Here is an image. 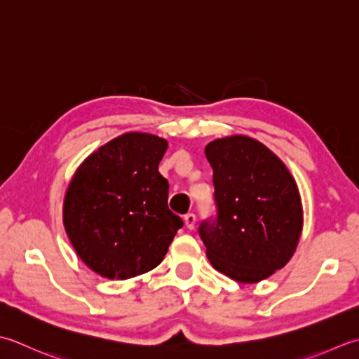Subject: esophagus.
Segmentation results:
<instances>
[{
    "instance_id": "1",
    "label": "esophagus",
    "mask_w": 359,
    "mask_h": 359,
    "mask_svg": "<svg viewBox=\"0 0 359 359\" xmlns=\"http://www.w3.org/2000/svg\"><path fill=\"white\" fill-rule=\"evenodd\" d=\"M184 223L187 226V229H194L196 223V215L192 214V212H189V214L184 215Z\"/></svg>"
}]
</instances>
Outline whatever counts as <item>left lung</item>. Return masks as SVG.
I'll list each match as a JSON object with an SVG mask.
<instances>
[{
	"label": "left lung",
	"instance_id": "8db88e82",
	"mask_svg": "<svg viewBox=\"0 0 359 359\" xmlns=\"http://www.w3.org/2000/svg\"><path fill=\"white\" fill-rule=\"evenodd\" d=\"M212 167L217 215L198 232L217 271L241 283L287 265L302 231L294 178L265 145L248 136L215 139L204 149Z\"/></svg>",
	"mask_w": 359,
	"mask_h": 359
}]
</instances>
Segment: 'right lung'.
I'll list each match as a JSON object with an SVG mask.
<instances>
[{
    "mask_svg": "<svg viewBox=\"0 0 359 359\" xmlns=\"http://www.w3.org/2000/svg\"><path fill=\"white\" fill-rule=\"evenodd\" d=\"M169 147L126 133L88 156L68 187L63 223L79 257L107 279H130L163 262L182 220L169 209L158 165Z\"/></svg>",
    "mask_w": 359,
    "mask_h": 359,
    "instance_id": "obj_1",
    "label": "right lung"
}]
</instances>
